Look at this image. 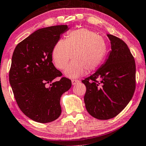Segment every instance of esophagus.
Instances as JSON below:
<instances>
[{
	"mask_svg": "<svg viewBox=\"0 0 146 146\" xmlns=\"http://www.w3.org/2000/svg\"><path fill=\"white\" fill-rule=\"evenodd\" d=\"M79 82L80 81H79V80H72V81H71V83H72L73 85H76V84L79 83Z\"/></svg>",
	"mask_w": 146,
	"mask_h": 146,
	"instance_id": "esophagus-1",
	"label": "esophagus"
}]
</instances>
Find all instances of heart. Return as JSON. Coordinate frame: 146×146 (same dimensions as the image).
Instances as JSON below:
<instances>
[{"mask_svg": "<svg viewBox=\"0 0 146 146\" xmlns=\"http://www.w3.org/2000/svg\"><path fill=\"white\" fill-rule=\"evenodd\" d=\"M106 44L96 32L81 28L71 30L66 40H59L53 47L52 56L57 68L65 70L67 77L76 78L97 68L106 53Z\"/></svg>", "mask_w": 146, "mask_h": 146, "instance_id": "heart-1", "label": "heart"}]
</instances>
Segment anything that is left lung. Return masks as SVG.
Returning a JSON list of instances; mask_svg holds the SVG:
<instances>
[{
    "instance_id": "8db88e82",
    "label": "left lung",
    "mask_w": 146,
    "mask_h": 146,
    "mask_svg": "<svg viewBox=\"0 0 146 146\" xmlns=\"http://www.w3.org/2000/svg\"><path fill=\"white\" fill-rule=\"evenodd\" d=\"M111 50L105 62L93 75L82 81L87 112L94 118L108 120L117 116L132 99L135 89V64L128 46L107 34Z\"/></svg>"
}]
</instances>
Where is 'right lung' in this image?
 <instances>
[{
    "mask_svg": "<svg viewBox=\"0 0 146 146\" xmlns=\"http://www.w3.org/2000/svg\"><path fill=\"white\" fill-rule=\"evenodd\" d=\"M67 25L39 29L16 46L12 57L9 81L22 112L40 123L52 122L61 113L60 98L71 81L52 63V51Z\"/></svg>",
    "mask_w": 146,
    "mask_h": 146,
    "instance_id": "add662e5",
    "label": "right lung"
}]
</instances>
